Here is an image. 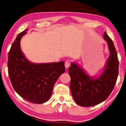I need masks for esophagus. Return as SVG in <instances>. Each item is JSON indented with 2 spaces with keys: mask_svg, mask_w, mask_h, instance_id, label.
<instances>
[{
  "mask_svg": "<svg viewBox=\"0 0 126 126\" xmlns=\"http://www.w3.org/2000/svg\"><path fill=\"white\" fill-rule=\"evenodd\" d=\"M70 63L69 61H67L65 62V68L66 69H67L68 68H69L70 67Z\"/></svg>",
  "mask_w": 126,
  "mask_h": 126,
  "instance_id": "34e87169",
  "label": "esophagus"
}]
</instances>
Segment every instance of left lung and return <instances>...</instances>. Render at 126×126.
Instances as JSON below:
<instances>
[{
    "label": "left lung",
    "mask_w": 126,
    "mask_h": 126,
    "mask_svg": "<svg viewBox=\"0 0 126 126\" xmlns=\"http://www.w3.org/2000/svg\"><path fill=\"white\" fill-rule=\"evenodd\" d=\"M103 39L107 43L110 55L100 75L90 76L85 69L75 62H72L69 68L72 96L75 102L81 106L91 107L103 102L116 85L119 66L117 53L113 41L106 32Z\"/></svg>",
    "instance_id": "left-lung-1"
}]
</instances>
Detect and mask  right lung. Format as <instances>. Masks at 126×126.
Here are the masks:
<instances>
[{
    "mask_svg": "<svg viewBox=\"0 0 126 126\" xmlns=\"http://www.w3.org/2000/svg\"><path fill=\"white\" fill-rule=\"evenodd\" d=\"M26 29L17 35L9 52L8 68L13 88L22 98L33 103H43L49 100L60 76L65 71V63H34L22 52L21 37Z\"/></svg>",
    "mask_w": 126,
    "mask_h": 126,
    "instance_id": "add662e5",
    "label": "right lung"
}]
</instances>
